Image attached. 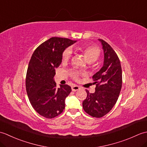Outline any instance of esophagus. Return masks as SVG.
I'll return each instance as SVG.
<instances>
[{"label":"esophagus","instance_id":"34e87169","mask_svg":"<svg viewBox=\"0 0 147 147\" xmlns=\"http://www.w3.org/2000/svg\"><path fill=\"white\" fill-rule=\"evenodd\" d=\"M71 88L73 92H76V91H78V90H80V87L77 86V85H73V86H72Z\"/></svg>","mask_w":147,"mask_h":147}]
</instances>
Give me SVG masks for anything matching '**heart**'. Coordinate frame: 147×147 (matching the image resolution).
I'll list each match as a JSON object with an SVG mask.
<instances>
[{"instance_id":"1","label":"heart","mask_w":147,"mask_h":147,"mask_svg":"<svg viewBox=\"0 0 147 147\" xmlns=\"http://www.w3.org/2000/svg\"><path fill=\"white\" fill-rule=\"evenodd\" d=\"M77 49L83 53L85 59L88 63H92V62L96 61L99 57L100 54V50L94 46H84L78 47ZM72 53L73 52L70 48L65 49L63 52V54H62V61L64 62H67L71 57ZM71 74L72 77L75 80L78 78L79 76L80 75L78 72L76 71L71 72Z\"/></svg>"}]
</instances>
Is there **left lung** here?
I'll return each mask as SVG.
<instances>
[{"instance_id":"8db88e82","label":"left lung","mask_w":147,"mask_h":147,"mask_svg":"<svg viewBox=\"0 0 147 147\" xmlns=\"http://www.w3.org/2000/svg\"><path fill=\"white\" fill-rule=\"evenodd\" d=\"M104 51V64L93 76L96 84L95 92L86 90L87 97L83 107L87 114L94 117H102L109 113L116 103L122 87V69L116 53L111 45L102 39Z\"/></svg>"}]
</instances>
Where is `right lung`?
I'll use <instances>...</instances> for the list:
<instances>
[{
    "mask_svg": "<svg viewBox=\"0 0 147 147\" xmlns=\"http://www.w3.org/2000/svg\"><path fill=\"white\" fill-rule=\"evenodd\" d=\"M76 42L52 37L36 48L30 61L26 78L28 96L33 109L46 118L57 116L65 108V100L71 88L67 85L57 88L55 69L61 64L65 49Z\"/></svg>",
    "mask_w": 147,
    "mask_h": 147,
    "instance_id": "add662e5",
    "label": "right lung"
}]
</instances>
